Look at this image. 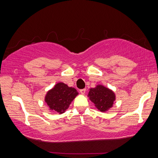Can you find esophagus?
<instances>
[{
	"instance_id": "obj_1",
	"label": "esophagus",
	"mask_w": 158,
	"mask_h": 158,
	"mask_svg": "<svg viewBox=\"0 0 158 158\" xmlns=\"http://www.w3.org/2000/svg\"><path fill=\"white\" fill-rule=\"evenodd\" d=\"M85 90H86V89H81V90H80L79 91H80V93H81V94H85Z\"/></svg>"
}]
</instances>
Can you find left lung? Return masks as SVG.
Wrapping results in <instances>:
<instances>
[{
	"mask_svg": "<svg viewBox=\"0 0 158 158\" xmlns=\"http://www.w3.org/2000/svg\"><path fill=\"white\" fill-rule=\"evenodd\" d=\"M89 97L100 111H105L111 108L116 99L112 90L102 85H98L95 88L90 89Z\"/></svg>",
	"mask_w": 158,
	"mask_h": 158,
	"instance_id": "left-lung-1",
	"label": "left lung"
}]
</instances>
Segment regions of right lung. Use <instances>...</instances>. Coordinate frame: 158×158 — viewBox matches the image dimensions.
<instances>
[{
    "mask_svg": "<svg viewBox=\"0 0 158 158\" xmlns=\"http://www.w3.org/2000/svg\"><path fill=\"white\" fill-rule=\"evenodd\" d=\"M77 95L78 92L74 88L68 87V85L60 82L47 92L45 102L51 110L56 111L58 114H63Z\"/></svg>",
    "mask_w": 158,
    "mask_h": 158,
    "instance_id": "right-lung-1",
    "label": "right lung"
}]
</instances>
